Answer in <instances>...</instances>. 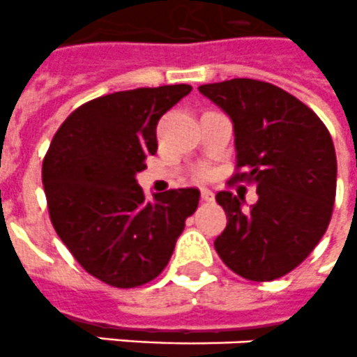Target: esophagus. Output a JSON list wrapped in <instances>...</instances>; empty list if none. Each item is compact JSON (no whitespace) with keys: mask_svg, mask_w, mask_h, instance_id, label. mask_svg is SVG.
<instances>
[{"mask_svg":"<svg viewBox=\"0 0 357 357\" xmlns=\"http://www.w3.org/2000/svg\"><path fill=\"white\" fill-rule=\"evenodd\" d=\"M202 199L203 202H214V192L208 188H202Z\"/></svg>","mask_w":357,"mask_h":357,"instance_id":"34e87169","label":"esophagus"}]
</instances>
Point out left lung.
<instances>
[{"label": "left lung", "mask_w": 357, "mask_h": 357, "mask_svg": "<svg viewBox=\"0 0 357 357\" xmlns=\"http://www.w3.org/2000/svg\"><path fill=\"white\" fill-rule=\"evenodd\" d=\"M234 125V179L257 187V202L215 194L227 227L214 241L245 280L272 281L303 261L331 223L337 161L332 137L307 105L271 83L236 77L199 86Z\"/></svg>", "instance_id": "left-lung-1"}]
</instances>
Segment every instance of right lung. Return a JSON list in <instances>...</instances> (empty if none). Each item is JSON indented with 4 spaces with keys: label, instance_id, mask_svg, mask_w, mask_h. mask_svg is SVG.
<instances>
[{
    "label": "right lung",
    "instance_id": "add662e5",
    "mask_svg": "<svg viewBox=\"0 0 357 357\" xmlns=\"http://www.w3.org/2000/svg\"><path fill=\"white\" fill-rule=\"evenodd\" d=\"M190 85L101 96L63 121L43 160L50 221L76 261L107 285L160 275L199 203L197 188L145 199L136 174L158 151L155 125Z\"/></svg>",
    "mask_w": 357,
    "mask_h": 357
}]
</instances>
